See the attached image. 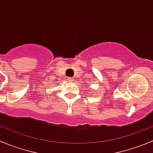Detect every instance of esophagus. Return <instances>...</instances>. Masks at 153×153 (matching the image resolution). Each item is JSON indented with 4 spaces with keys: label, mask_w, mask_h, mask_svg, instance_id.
<instances>
[{
    "label": "esophagus",
    "mask_w": 153,
    "mask_h": 153,
    "mask_svg": "<svg viewBox=\"0 0 153 153\" xmlns=\"http://www.w3.org/2000/svg\"><path fill=\"white\" fill-rule=\"evenodd\" d=\"M67 80L69 81H73V78H68Z\"/></svg>",
    "instance_id": "obj_1"
}]
</instances>
